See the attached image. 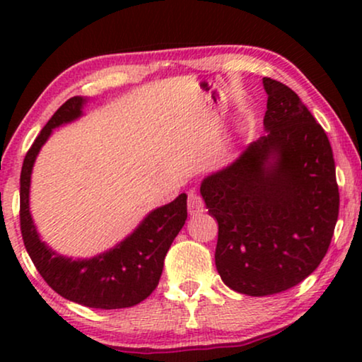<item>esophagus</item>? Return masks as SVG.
<instances>
[{
    "label": "esophagus",
    "mask_w": 362,
    "mask_h": 362,
    "mask_svg": "<svg viewBox=\"0 0 362 362\" xmlns=\"http://www.w3.org/2000/svg\"><path fill=\"white\" fill-rule=\"evenodd\" d=\"M202 211H204V201H202V197L199 194H196V192H191V194L187 196V212H189L191 216H196L201 214Z\"/></svg>",
    "instance_id": "34e87169"
}]
</instances>
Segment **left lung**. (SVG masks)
Listing matches in <instances>:
<instances>
[{
	"label": "left lung",
	"instance_id": "1",
	"mask_svg": "<svg viewBox=\"0 0 362 362\" xmlns=\"http://www.w3.org/2000/svg\"><path fill=\"white\" fill-rule=\"evenodd\" d=\"M262 82L267 133L201 182L219 226L216 269L229 288L249 296L280 293L313 274L339 212L325 130L290 87Z\"/></svg>",
	"mask_w": 362,
	"mask_h": 362
}]
</instances>
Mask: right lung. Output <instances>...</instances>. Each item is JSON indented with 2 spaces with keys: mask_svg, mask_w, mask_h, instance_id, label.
<instances>
[{
  "mask_svg": "<svg viewBox=\"0 0 362 362\" xmlns=\"http://www.w3.org/2000/svg\"><path fill=\"white\" fill-rule=\"evenodd\" d=\"M87 102L88 98L83 97L69 98L46 123L24 158L19 181L21 234L33 264L56 293L88 308H128L156 288L168 250L186 222L187 196L182 192L175 201L150 211L125 239L90 259H72L51 249L39 235L29 207L33 168L52 132L81 118Z\"/></svg>",
  "mask_w": 362,
  "mask_h": 362,
  "instance_id": "obj_1",
  "label": "right lung"
}]
</instances>
